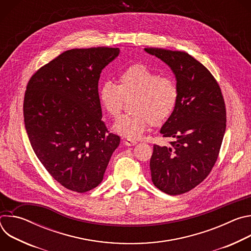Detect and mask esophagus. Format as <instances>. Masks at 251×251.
<instances>
[{"label":"esophagus","mask_w":251,"mask_h":251,"mask_svg":"<svg viewBox=\"0 0 251 251\" xmlns=\"http://www.w3.org/2000/svg\"><path fill=\"white\" fill-rule=\"evenodd\" d=\"M124 142H125V145H127V146H134V145H136L137 144V142L136 141H134V140H131V139H125L124 140Z\"/></svg>","instance_id":"34e87169"}]
</instances>
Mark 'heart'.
<instances>
[{
    "instance_id": "obj_1",
    "label": "heart",
    "mask_w": 251,
    "mask_h": 251,
    "mask_svg": "<svg viewBox=\"0 0 251 251\" xmlns=\"http://www.w3.org/2000/svg\"><path fill=\"white\" fill-rule=\"evenodd\" d=\"M99 100L111 117H117L125 100H132L131 114L120 116L114 123V130L129 139H138L150 123L160 125L175 111L180 90L175 79L161 76L143 63H135L122 71L118 84L104 81L98 91Z\"/></svg>"
}]
</instances>
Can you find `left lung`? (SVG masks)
<instances>
[{
  "label": "left lung",
  "mask_w": 251,
  "mask_h": 251,
  "mask_svg": "<svg viewBox=\"0 0 251 251\" xmlns=\"http://www.w3.org/2000/svg\"><path fill=\"white\" fill-rule=\"evenodd\" d=\"M145 50L171 67L180 90L176 109L160 131L173 141L154 145L152 182L168 195L185 194L204 180L218 160L226 127L225 99L209 70L189 53Z\"/></svg>",
  "instance_id": "8db88e82"
}]
</instances>
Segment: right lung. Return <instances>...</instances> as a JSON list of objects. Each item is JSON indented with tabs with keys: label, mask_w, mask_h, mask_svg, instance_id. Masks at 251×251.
I'll use <instances>...</instances> for the list:
<instances>
[{
	"label": "right lung",
	"mask_w": 251,
	"mask_h": 251,
	"mask_svg": "<svg viewBox=\"0 0 251 251\" xmlns=\"http://www.w3.org/2000/svg\"><path fill=\"white\" fill-rule=\"evenodd\" d=\"M118 48L66 50L42 66L27 82L25 130L33 152L65 189L85 193L97 187L120 137L102 121L98 80Z\"/></svg>",
	"instance_id": "1"
}]
</instances>
